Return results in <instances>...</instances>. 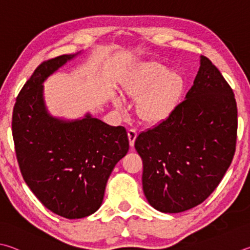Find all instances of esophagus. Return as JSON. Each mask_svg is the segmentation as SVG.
Wrapping results in <instances>:
<instances>
[{
  "label": "esophagus",
  "mask_w": 250,
  "mask_h": 250,
  "mask_svg": "<svg viewBox=\"0 0 250 250\" xmlns=\"http://www.w3.org/2000/svg\"><path fill=\"white\" fill-rule=\"evenodd\" d=\"M137 135H138L137 130H134V129L128 130V138H129V142H130L131 146H133L134 145V141H135V139H137Z\"/></svg>",
  "instance_id": "1"
}]
</instances>
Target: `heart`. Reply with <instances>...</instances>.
<instances>
[{
	"label": "heart",
	"mask_w": 250,
	"mask_h": 250,
	"mask_svg": "<svg viewBox=\"0 0 250 250\" xmlns=\"http://www.w3.org/2000/svg\"><path fill=\"white\" fill-rule=\"evenodd\" d=\"M185 86L178 72L167 71L157 62H145L125 84L124 92L130 97L139 98L137 113L146 124H160L168 118L179 103ZM116 107H124L122 99H113Z\"/></svg>",
	"instance_id": "1"
}]
</instances>
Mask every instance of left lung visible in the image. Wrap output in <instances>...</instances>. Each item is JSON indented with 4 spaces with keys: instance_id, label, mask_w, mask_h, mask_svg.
Here are the masks:
<instances>
[{
    "instance_id": "obj_1",
    "label": "left lung",
    "mask_w": 250,
    "mask_h": 250,
    "mask_svg": "<svg viewBox=\"0 0 250 250\" xmlns=\"http://www.w3.org/2000/svg\"><path fill=\"white\" fill-rule=\"evenodd\" d=\"M237 105L233 89L207 57L186 99L161 124L140 133L134 146L143 161V191L164 213L202 203L233 161Z\"/></svg>"
}]
</instances>
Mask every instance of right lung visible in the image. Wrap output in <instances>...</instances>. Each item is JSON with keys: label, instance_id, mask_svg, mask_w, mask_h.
<instances>
[{"label": "right lung", "instance_id": "obj_1", "mask_svg": "<svg viewBox=\"0 0 250 250\" xmlns=\"http://www.w3.org/2000/svg\"><path fill=\"white\" fill-rule=\"evenodd\" d=\"M74 56L63 54L37 66L18 94L12 119L25 183L48 210L70 220L98 210L113 167L129 151L124 126L89 115L66 122L47 113L43 81Z\"/></svg>", "mask_w": 250, "mask_h": 250}]
</instances>
